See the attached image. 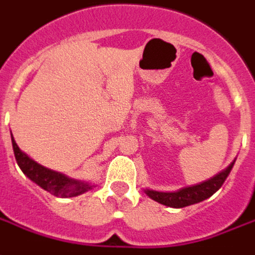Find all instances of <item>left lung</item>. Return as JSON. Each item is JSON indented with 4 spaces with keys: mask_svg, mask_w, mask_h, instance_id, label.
<instances>
[{
    "mask_svg": "<svg viewBox=\"0 0 255 255\" xmlns=\"http://www.w3.org/2000/svg\"><path fill=\"white\" fill-rule=\"evenodd\" d=\"M234 164L226 169L225 172H222L219 175H216L214 179L208 180V181H204L202 184L193 185V187H188V188L180 189L179 192H156V191H146V195L149 198H152L153 200L161 203L164 206H168V207L173 208H183L187 207V206H191V204H195V203L203 202L207 198L212 196L214 193L221 188L223 183L227 179V176L230 175L231 172V168H233Z\"/></svg>",
    "mask_w": 255,
    "mask_h": 255,
    "instance_id": "8db88e82",
    "label": "left lung"
}]
</instances>
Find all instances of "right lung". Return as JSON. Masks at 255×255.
I'll list each match as a JSON object with an SVG mask.
<instances>
[{"instance_id": "obj_1", "label": "right lung", "mask_w": 255, "mask_h": 255, "mask_svg": "<svg viewBox=\"0 0 255 255\" xmlns=\"http://www.w3.org/2000/svg\"><path fill=\"white\" fill-rule=\"evenodd\" d=\"M11 143H13V152L16 161L20 166V169L24 172L26 177H29L33 183L45 189L56 198H74L80 193L86 192L91 189V185L82 181L68 179L67 176L57 173L55 171H51L48 168H44L37 162H34L32 158L22 153L20 148L17 146L16 141L11 135Z\"/></svg>"}]
</instances>
